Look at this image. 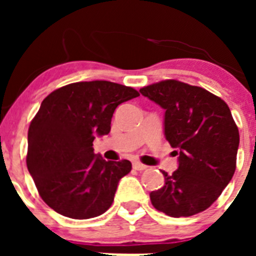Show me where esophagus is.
I'll list each match as a JSON object with an SVG mask.
<instances>
[{
	"label": "esophagus",
	"mask_w": 256,
	"mask_h": 256,
	"mask_svg": "<svg viewBox=\"0 0 256 256\" xmlns=\"http://www.w3.org/2000/svg\"><path fill=\"white\" fill-rule=\"evenodd\" d=\"M148 168V166H146V165L144 164H142V162H133V169H136V170H144V169Z\"/></svg>",
	"instance_id": "obj_1"
}]
</instances>
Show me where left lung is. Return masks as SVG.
Listing matches in <instances>:
<instances>
[{
  "instance_id": "1",
  "label": "left lung",
  "mask_w": 256,
  "mask_h": 256,
  "mask_svg": "<svg viewBox=\"0 0 256 256\" xmlns=\"http://www.w3.org/2000/svg\"><path fill=\"white\" fill-rule=\"evenodd\" d=\"M140 92L165 110V138L178 155V169L162 172L164 186L151 192V204L173 218L204 212L236 170L240 134L230 108L204 88L176 79Z\"/></svg>"
}]
</instances>
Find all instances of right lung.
<instances>
[{
	"label": "right lung",
	"instance_id": "obj_1",
	"mask_svg": "<svg viewBox=\"0 0 256 256\" xmlns=\"http://www.w3.org/2000/svg\"><path fill=\"white\" fill-rule=\"evenodd\" d=\"M140 94L108 80L76 82L42 101L28 130L26 166L40 196L72 219L98 216L112 206L130 160L106 162L94 152L96 136L112 130L115 108Z\"/></svg>",
	"mask_w": 256,
	"mask_h": 256
}]
</instances>
